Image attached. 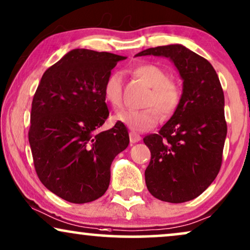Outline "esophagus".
Listing matches in <instances>:
<instances>
[{
    "mask_svg": "<svg viewBox=\"0 0 250 250\" xmlns=\"http://www.w3.org/2000/svg\"><path fill=\"white\" fill-rule=\"evenodd\" d=\"M129 137H130V143H132V144H135V143H137L142 139L141 136H139L138 134H136V132H134V131H131L130 134H129Z\"/></svg>",
    "mask_w": 250,
    "mask_h": 250,
    "instance_id": "obj_1",
    "label": "esophagus"
}]
</instances>
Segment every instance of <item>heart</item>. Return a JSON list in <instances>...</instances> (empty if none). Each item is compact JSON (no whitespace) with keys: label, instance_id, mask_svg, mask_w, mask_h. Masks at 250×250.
<instances>
[{"label":"heart","instance_id":"obj_1","mask_svg":"<svg viewBox=\"0 0 250 250\" xmlns=\"http://www.w3.org/2000/svg\"><path fill=\"white\" fill-rule=\"evenodd\" d=\"M132 75L149 86L143 109H123L114 116L115 121L122 122L132 131L151 130L160 121V113L167 118L178 108L182 101V89L177 82L169 79L165 68L155 64H141L131 68ZM123 83L118 72H112L103 84L105 102L113 108L122 105Z\"/></svg>","mask_w":250,"mask_h":250}]
</instances>
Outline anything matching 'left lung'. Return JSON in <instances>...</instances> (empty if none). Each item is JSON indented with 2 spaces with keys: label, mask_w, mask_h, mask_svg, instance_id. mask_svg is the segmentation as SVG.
Returning <instances> with one entry per match:
<instances>
[{
  "label": "left lung",
  "mask_w": 250,
  "mask_h": 250,
  "mask_svg": "<svg viewBox=\"0 0 250 250\" xmlns=\"http://www.w3.org/2000/svg\"><path fill=\"white\" fill-rule=\"evenodd\" d=\"M147 55L170 58L184 82L174 115L143 139L151 151L146 186L159 200L182 204L199 197L221 169L228 132L224 92L210 62L185 46H156L136 56Z\"/></svg>",
  "instance_id": "8db88e82"
}]
</instances>
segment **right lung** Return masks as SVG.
Masks as SVG:
<instances>
[{"mask_svg": "<svg viewBox=\"0 0 250 250\" xmlns=\"http://www.w3.org/2000/svg\"><path fill=\"white\" fill-rule=\"evenodd\" d=\"M123 59L109 52L72 50L46 69L33 97L28 141L35 171L49 191L72 204L104 194L112 161L129 145L122 122L96 132L109 115L103 84Z\"/></svg>", "mask_w": 250, "mask_h": 250, "instance_id": "right-lung-1", "label": "right lung"}]
</instances>
